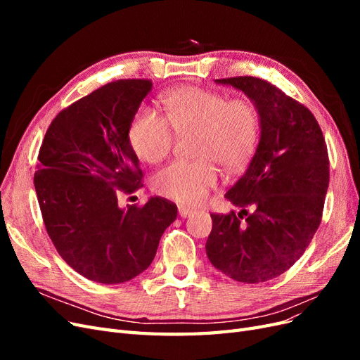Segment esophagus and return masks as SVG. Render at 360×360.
I'll use <instances>...</instances> for the list:
<instances>
[{
	"label": "esophagus",
	"instance_id": "34e87169",
	"mask_svg": "<svg viewBox=\"0 0 360 360\" xmlns=\"http://www.w3.org/2000/svg\"><path fill=\"white\" fill-rule=\"evenodd\" d=\"M193 213H195V210L191 209V207L179 205V214H180L181 217H188V216H191V214H193Z\"/></svg>",
	"mask_w": 360,
	"mask_h": 360
}]
</instances>
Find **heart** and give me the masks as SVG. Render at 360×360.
Masks as SVG:
<instances>
[{"label": "heart", "instance_id": "obj_1", "mask_svg": "<svg viewBox=\"0 0 360 360\" xmlns=\"http://www.w3.org/2000/svg\"><path fill=\"white\" fill-rule=\"evenodd\" d=\"M167 118L150 106H141L129 124L127 138L134 153L147 163L167 158L179 135L195 134L193 156L198 160H176L158 171L153 189L180 204L204 201L216 186L221 167L228 174L245 171L252 162L261 138V117L249 97L180 86L162 96Z\"/></svg>", "mask_w": 360, "mask_h": 360}]
</instances>
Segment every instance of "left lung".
Returning <instances> with one entry per match:
<instances>
[{"label": "left lung", "mask_w": 360, "mask_h": 360, "mask_svg": "<svg viewBox=\"0 0 360 360\" xmlns=\"http://www.w3.org/2000/svg\"><path fill=\"white\" fill-rule=\"evenodd\" d=\"M216 82L255 102L261 138L246 172L225 193L242 212L210 213L205 252L226 276L258 284L287 271L319 230L329 186L328 146L312 112L276 85L254 76Z\"/></svg>", "instance_id": "left-lung-1"}]
</instances>
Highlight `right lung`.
<instances>
[{"label": "right lung", "instance_id": "add662e5", "mask_svg": "<svg viewBox=\"0 0 360 360\" xmlns=\"http://www.w3.org/2000/svg\"><path fill=\"white\" fill-rule=\"evenodd\" d=\"M150 79H118L61 110L39 150L34 186L57 252L84 278L122 284L151 264L177 217L160 197L120 209L118 197L143 188L127 130Z\"/></svg>", "mask_w": 360, "mask_h": 360}]
</instances>
